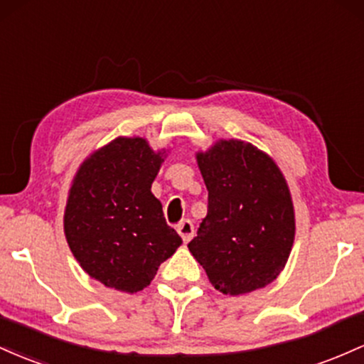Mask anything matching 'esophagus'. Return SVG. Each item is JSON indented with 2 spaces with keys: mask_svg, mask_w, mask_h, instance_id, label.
I'll use <instances>...</instances> for the list:
<instances>
[{
  "mask_svg": "<svg viewBox=\"0 0 364 364\" xmlns=\"http://www.w3.org/2000/svg\"><path fill=\"white\" fill-rule=\"evenodd\" d=\"M177 232H178V235L182 237L183 242H189V240L193 239V235H194L193 222H191V220H187V218L181 220V222H178V225H177Z\"/></svg>",
  "mask_w": 364,
  "mask_h": 364,
  "instance_id": "1",
  "label": "esophagus"
}]
</instances>
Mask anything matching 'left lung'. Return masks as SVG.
I'll list each match as a JSON object with an SVG mask.
<instances>
[{"label":"left lung","mask_w":364,"mask_h":364,"mask_svg":"<svg viewBox=\"0 0 364 364\" xmlns=\"http://www.w3.org/2000/svg\"><path fill=\"white\" fill-rule=\"evenodd\" d=\"M208 213L187 244L216 291L252 292L277 279L294 242V208L270 156L242 141L198 153Z\"/></svg>","instance_id":"obj_1"}]
</instances>
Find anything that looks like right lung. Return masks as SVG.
I'll return each mask as SVG.
<instances>
[{
	"label": "right lung",
	"instance_id": "right-lung-1",
	"mask_svg": "<svg viewBox=\"0 0 364 364\" xmlns=\"http://www.w3.org/2000/svg\"><path fill=\"white\" fill-rule=\"evenodd\" d=\"M141 137H118L80 166L65 210V235L92 279L122 292L148 287L182 244L151 183L161 166Z\"/></svg>",
	"mask_w": 364,
	"mask_h": 364
}]
</instances>
